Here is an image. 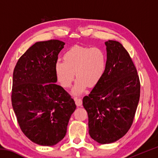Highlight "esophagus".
<instances>
[{
	"label": "esophagus",
	"mask_w": 158,
	"mask_h": 158,
	"mask_svg": "<svg viewBox=\"0 0 158 158\" xmlns=\"http://www.w3.org/2000/svg\"><path fill=\"white\" fill-rule=\"evenodd\" d=\"M74 101H75V103H76L77 106H81L82 105V100H81V99L78 98H77V97H74Z\"/></svg>",
	"instance_id": "esophagus-1"
}]
</instances>
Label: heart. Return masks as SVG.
I'll return each instance as SVG.
<instances>
[{
    "label": "heart",
    "mask_w": 158,
    "mask_h": 158,
    "mask_svg": "<svg viewBox=\"0 0 158 158\" xmlns=\"http://www.w3.org/2000/svg\"><path fill=\"white\" fill-rule=\"evenodd\" d=\"M106 59L105 52L98 47H74L65 53L63 62L58 61L55 65V73L60 84L69 89L74 80V95L84 92L88 85H97L105 74Z\"/></svg>",
    "instance_id": "obj_1"
}]
</instances>
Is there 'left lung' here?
<instances>
[{
	"instance_id": "left-lung-1",
	"label": "left lung",
	"mask_w": 158,
	"mask_h": 158,
	"mask_svg": "<svg viewBox=\"0 0 158 158\" xmlns=\"http://www.w3.org/2000/svg\"><path fill=\"white\" fill-rule=\"evenodd\" d=\"M105 74L83 98L89 132L101 144L120 139L132 125L140 97V81L129 53L120 42L109 40Z\"/></svg>"
}]
</instances>
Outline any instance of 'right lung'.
<instances>
[{
    "instance_id": "right-lung-1",
    "label": "right lung",
    "mask_w": 158,
    "mask_h": 158,
    "mask_svg": "<svg viewBox=\"0 0 158 158\" xmlns=\"http://www.w3.org/2000/svg\"><path fill=\"white\" fill-rule=\"evenodd\" d=\"M64 45L58 40L36 42L19 58L13 73L12 105L18 123L29 139L41 146L63 139L77 107L55 84V65Z\"/></svg>"
}]
</instances>
